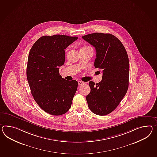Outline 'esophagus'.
<instances>
[{"label": "esophagus", "instance_id": "esophagus-1", "mask_svg": "<svg viewBox=\"0 0 157 157\" xmlns=\"http://www.w3.org/2000/svg\"><path fill=\"white\" fill-rule=\"evenodd\" d=\"M85 83L84 82H82V81H79L78 82V84L79 85H82V84H84Z\"/></svg>", "mask_w": 157, "mask_h": 157}]
</instances>
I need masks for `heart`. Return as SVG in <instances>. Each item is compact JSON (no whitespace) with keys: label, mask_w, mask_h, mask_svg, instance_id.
Returning a JSON list of instances; mask_svg holds the SVG:
<instances>
[{"label":"heart","mask_w":157,"mask_h":157,"mask_svg":"<svg viewBox=\"0 0 157 157\" xmlns=\"http://www.w3.org/2000/svg\"><path fill=\"white\" fill-rule=\"evenodd\" d=\"M92 49V48H91L90 46H87V45H84V46H83L82 47V48H81L80 50H84V49Z\"/></svg>","instance_id":"obj_1"}]
</instances>
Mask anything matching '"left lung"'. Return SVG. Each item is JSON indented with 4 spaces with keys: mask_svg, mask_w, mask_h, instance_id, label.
I'll return each instance as SVG.
<instances>
[{
    "mask_svg": "<svg viewBox=\"0 0 157 157\" xmlns=\"http://www.w3.org/2000/svg\"><path fill=\"white\" fill-rule=\"evenodd\" d=\"M95 47V68L103 72L102 80L89 82L91 91L86 96L90 109L104 116L114 111L125 95L129 86V62L125 48L115 36L94 33L82 36Z\"/></svg>",
    "mask_w": 157,
    "mask_h": 157,
    "instance_id": "8db88e82",
    "label": "left lung"
}]
</instances>
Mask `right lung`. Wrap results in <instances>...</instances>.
<instances>
[{
    "instance_id": "right-lung-1",
    "label": "right lung",
    "mask_w": 157,
    "mask_h": 157,
    "mask_svg": "<svg viewBox=\"0 0 157 157\" xmlns=\"http://www.w3.org/2000/svg\"><path fill=\"white\" fill-rule=\"evenodd\" d=\"M78 37L66 35L44 36L30 50L27 63V80L31 94L39 107L54 116L70 108L78 87L77 80H67L59 73L65 63V49Z\"/></svg>"
}]
</instances>
